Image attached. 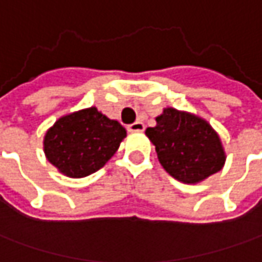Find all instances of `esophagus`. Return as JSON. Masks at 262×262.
Here are the masks:
<instances>
[{"instance_id": "obj_1", "label": "esophagus", "mask_w": 262, "mask_h": 262, "mask_svg": "<svg viewBox=\"0 0 262 262\" xmlns=\"http://www.w3.org/2000/svg\"><path fill=\"white\" fill-rule=\"evenodd\" d=\"M127 130L129 132H143L145 130V124L142 122H135L127 126Z\"/></svg>"}]
</instances>
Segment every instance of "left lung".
<instances>
[{"label":"left lung","mask_w":262,"mask_h":262,"mask_svg":"<svg viewBox=\"0 0 262 262\" xmlns=\"http://www.w3.org/2000/svg\"><path fill=\"white\" fill-rule=\"evenodd\" d=\"M159 162L171 177L187 184L203 181L221 171L225 152L212 126L193 114L165 108L157 126L146 129Z\"/></svg>","instance_id":"1"}]
</instances>
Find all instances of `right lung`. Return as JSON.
Here are the masks:
<instances>
[{
  "mask_svg": "<svg viewBox=\"0 0 262 262\" xmlns=\"http://www.w3.org/2000/svg\"><path fill=\"white\" fill-rule=\"evenodd\" d=\"M126 138V129L95 107L60 117L45 136V154L65 176L81 178L105 165Z\"/></svg>",
  "mask_w": 262,
  "mask_h": 262,
  "instance_id": "obj_1",
  "label": "right lung"
}]
</instances>
